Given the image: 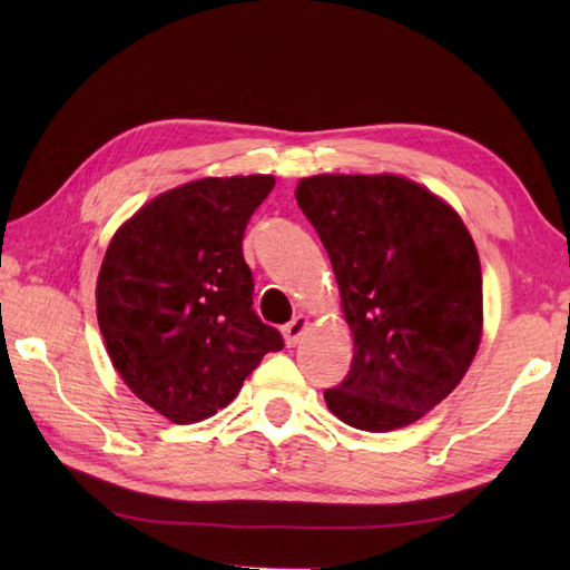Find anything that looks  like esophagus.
Listing matches in <instances>:
<instances>
[{
	"label": "esophagus",
	"mask_w": 570,
	"mask_h": 570,
	"mask_svg": "<svg viewBox=\"0 0 570 570\" xmlns=\"http://www.w3.org/2000/svg\"><path fill=\"white\" fill-rule=\"evenodd\" d=\"M308 318L306 316H296L292 323L284 325V337H286V345H296L301 337H304V333L308 331Z\"/></svg>",
	"instance_id": "esophagus-1"
}]
</instances>
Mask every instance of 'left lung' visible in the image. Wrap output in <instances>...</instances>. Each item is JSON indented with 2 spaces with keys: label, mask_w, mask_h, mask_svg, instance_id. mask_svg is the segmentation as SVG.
<instances>
[{
  "label": "left lung",
  "mask_w": 570,
  "mask_h": 570,
  "mask_svg": "<svg viewBox=\"0 0 570 570\" xmlns=\"http://www.w3.org/2000/svg\"><path fill=\"white\" fill-rule=\"evenodd\" d=\"M296 200L328 252L355 337L353 365L325 404L360 431L409 426L478 353L475 242L451 205L402 176H311Z\"/></svg>",
  "instance_id": "obj_1"
}]
</instances>
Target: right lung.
Returning a JSON list of instances; mask_svg holds the SVG:
<instances>
[{
  "label": "right lung",
  "mask_w": 570,
  "mask_h": 570,
  "mask_svg": "<svg viewBox=\"0 0 570 570\" xmlns=\"http://www.w3.org/2000/svg\"><path fill=\"white\" fill-rule=\"evenodd\" d=\"M274 176L200 178L117 229L98 276V323L119 377L174 423L225 409L284 337L252 308L242 254Z\"/></svg>",
  "instance_id": "obj_1"
}]
</instances>
